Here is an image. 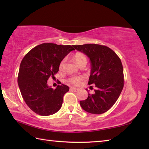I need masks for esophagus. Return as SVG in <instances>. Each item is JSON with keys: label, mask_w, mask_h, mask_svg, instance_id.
Segmentation results:
<instances>
[{"label": "esophagus", "mask_w": 149, "mask_h": 149, "mask_svg": "<svg viewBox=\"0 0 149 149\" xmlns=\"http://www.w3.org/2000/svg\"><path fill=\"white\" fill-rule=\"evenodd\" d=\"M70 89L73 91H74V92H77V91H79V89H77V88H74V87H71V88H70Z\"/></svg>", "instance_id": "obj_1"}]
</instances>
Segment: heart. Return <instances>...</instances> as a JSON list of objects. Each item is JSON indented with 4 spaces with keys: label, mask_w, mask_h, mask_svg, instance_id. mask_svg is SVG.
I'll return each instance as SVG.
<instances>
[{
    "label": "heart",
    "mask_w": 149,
    "mask_h": 149,
    "mask_svg": "<svg viewBox=\"0 0 149 149\" xmlns=\"http://www.w3.org/2000/svg\"><path fill=\"white\" fill-rule=\"evenodd\" d=\"M74 60L75 62L76 63L77 65H79L81 64H84V63H86L87 62V56H85L84 54L81 53V52H77L74 56ZM63 64H64V60H62L60 63V67H62ZM81 81V77H78V76H74L69 78L68 79V82L70 84L74 85H77L80 84Z\"/></svg>",
    "instance_id": "heart-1"
}]
</instances>
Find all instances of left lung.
<instances>
[{
  "instance_id": "obj_1",
  "label": "left lung",
  "mask_w": 149,
  "mask_h": 149,
  "mask_svg": "<svg viewBox=\"0 0 149 149\" xmlns=\"http://www.w3.org/2000/svg\"><path fill=\"white\" fill-rule=\"evenodd\" d=\"M73 47L90 58L91 72L88 84H95L97 88L94 94L89 93L87 99L81 100V107L91 114H103L115 104L124 85L121 60L104 45L85 44Z\"/></svg>"
}]
</instances>
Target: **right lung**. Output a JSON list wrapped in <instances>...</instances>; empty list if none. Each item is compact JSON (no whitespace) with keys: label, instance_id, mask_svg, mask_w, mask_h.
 <instances>
[{"label":"right lung","instance_id":"1","mask_svg":"<svg viewBox=\"0 0 149 149\" xmlns=\"http://www.w3.org/2000/svg\"><path fill=\"white\" fill-rule=\"evenodd\" d=\"M74 50L71 45L42 43L32 49L22 60L17 83L24 101L36 114L49 116L61 108L68 86L62 84L53 89L47 85V80L54 77L62 60Z\"/></svg>","mask_w":149,"mask_h":149}]
</instances>
